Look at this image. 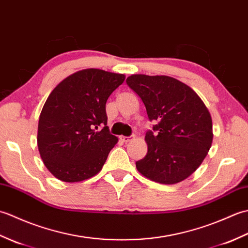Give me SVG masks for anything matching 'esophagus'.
I'll return each instance as SVG.
<instances>
[{"label":"esophagus","instance_id":"1","mask_svg":"<svg viewBox=\"0 0 248 248\" xmlns=\"http://www.w3.org/2000/svg\"><path fill=\"white\" fill-rule=\"evenodd\" d=\"M120 140L124 141V143H128V141L131 140V138H129V136H120Z\"/></svg>","mask_w":248,"mask_h":248}]
</instances>
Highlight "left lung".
<instances>
[{
  "label": "left lung",
  "mask_w": 248,
  "mask_h": 248,
  "mask_svg": "<svg viewBox=\"0 0 248 248\" xmlns=\"http://www.w3.org/2000/svg\"><path fill=\"white\" fill-rule=\"evenodd\" d=\"M128 86L144 102L150 121L146 133V156L135 163L150 180L175 184L197 170L211 148L212 119L202 100L193 89L167 76L133 75Z\"/></svg>",
  "instance_id": "obj_1"
}]
</instances>
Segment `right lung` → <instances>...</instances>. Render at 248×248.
<instances>
[{
  "instance_id": "add662e5",
  "label": "right lung",
  "mask_w": 248,
  "mask_h": 248,
  "mask_svg": "<svg viewBox=\"0 0 248 248\" xmlns=\"http://www.w3.org/2000/svg\"><path fill=\"white\" fill-rule=\"evenodd\" d=\"M124 78L91 68L73 73L52 91L39 116L37 144L54 177L78 182L102 170L118 141L107 125L105 103Z\"/></svg>"
}]
</instances>
